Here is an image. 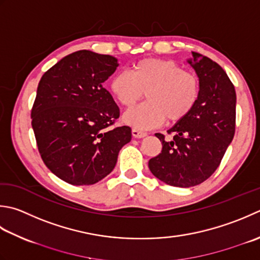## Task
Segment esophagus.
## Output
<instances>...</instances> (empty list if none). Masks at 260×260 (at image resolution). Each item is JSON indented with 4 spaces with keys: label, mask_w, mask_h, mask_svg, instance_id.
Wrapping results in <instances>:
<instances>
[{
    "label": "esophagus",
    "mask_w": 260,
    "mask_h": 260,
    "mask_svg": "<svg viewBox=\"0 0 260 260\" xmlns=\"http://www.w3.org/2000/svg\"><path fill=\"white\" fill-rule=\"evenodd\" d=\"M132 135H133L135 139H142V137H145L147 134L145 133V132H142V131H139L136 128H133V129H132Z\"/></svg>",
    "instance_id": "34e87169"
}]
</instances>
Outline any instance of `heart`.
Returning <instances> with one entry per match:
<instances>
[{
  "mask_svg": "<svg viewBox=\"0 0 260 260\" xmlns=\"http://www.w3.org/2000/svg\"><path fill=\"white\" fill-rule=\"evenodd\" d=\"M201 84L195 74L186 72L171 59L143 58L132 66L131 73L117 72L110 81V91L126 107L135 106L146 92L145 104L131 109L124 121L136 129H150L180 121L191 113L200 98Z\"/></svg>",
  "mask_w": 260,
  "mask_h": 260,
  "instance_id": "obj_1",
  "label": "heart"
}]
</instances>
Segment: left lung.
Instances as JSON below:
<instances>
[{"instance_id": "left-lung-1", "label": "left lung", "mask_w": 260, "mask_h": 260, "mask_svg": "<svg viewBox=\"0 0 260 260\" xmlns=\"http://www.w3.org/2000/svg\"><path fill=\"white\" fill-rule=\"evenodd\" d=\"M191 54L187 62L200 80V98L191 113L168 131L174 139L155 134L162 151L149 161L157 179L182 188L200 185L214 174L236 132L235 85L214 60Z\"/></svg>"}]
</instances>
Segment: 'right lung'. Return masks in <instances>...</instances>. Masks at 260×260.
I'll return each mask as SVG.
<instances>
[{
	"label": "right lung",
	"mask_w": 260,
	"mask_h": 260,
	"mask_svg": "<svg viewBox=\"0 0 260 260\" xmlns=\"http://www.w3.org/2000/svg\"><path fill=\"white\" fill-rule=\"evenodd\" d=\"M117 68L114 56L78 50L39 81L31 109L37 146L46 167L68 184L104 179L131 142V127L110 128L119 108L103 83Z\"/></svg>",
	"instance_id": "1"
}]
</instances>
